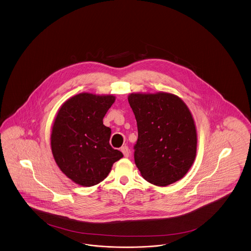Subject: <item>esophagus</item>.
<instances>
[{
    "label": "esophagus",
    "mask_w": 251,
    "mask_h": 251,
    "mask_svg": "<svg viewBox=\"0 0 251 251\" xmlns=\"http://www.w3.org/2000/svg\"><path fill=\"white\" fill-rule=\"evenodd\" d=\"M121 151H122V153H123V155H124V157H126V158H128L129 156H130V149L127 147V146H124V147H122L121 148Z\"/></svg>",
    "instance_id": "34e87169"
}]
</instances>
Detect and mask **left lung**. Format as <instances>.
I'll use <instances>...</instances> for the list:
<instances>
[{"instance_id": "obj_1", "label": "left lung", "mask_w": 251, "mask_h": 251, "mask_svg": "<svg viewBox=\"0 0 251 251\" xmlns=\"http://www.w3.org/2000/svg\"><path fill=\"white\" fill-rule=\"evenodd\" d=\"M128 100L137 122L134 161L142 176L157 186L179 180L191 168L197 148L188 106L165 92L131 93Z\"/></svg>"}]
</instances>
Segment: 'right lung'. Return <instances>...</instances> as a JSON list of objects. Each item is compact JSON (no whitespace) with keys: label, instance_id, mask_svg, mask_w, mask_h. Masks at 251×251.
<instances>
[{"label":"right lung","instance_id":"obj_1","mask_svg":"<svg viewBox=\"0 0 251 251\" xmlns=\"http://www.w3.org/2000/svg\"><path fill=\"white\" fill-rule=\"evenodd\" d=\"M114 101L113 95L80 93L58 112L51 133L52 153L62 173L78 185L100 183L123 157L111 147V129L102 122Z\"/></svg>","mask_w":251,"mask_h":251}]
</instances>
